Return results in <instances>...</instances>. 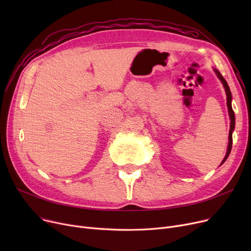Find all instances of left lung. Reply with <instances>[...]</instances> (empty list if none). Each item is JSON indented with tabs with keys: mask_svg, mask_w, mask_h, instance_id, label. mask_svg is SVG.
<instances>
[{
	"mask_svg": "<svg viewBox=\"0 0 251 251\" xmlns=\"http://www.w3.org/2000/svg\"><path fill=\"white\" fill-rule=\"evenodd\" d=\"M215 72L217 74V76L220 78V80L222 81L224 87H225V90H226V95H227V105H228V111H229V115H230V120H231V124H230V131H229V144H228V150H227V153L225 155V157H224L223 162L221 163V165L225 162L227 160V157L229 156L230 152H231V149H232V141H233V138H232V132L233 130L235 128V114H234V111L232 109V105H231V100H232V95H231V91H230V88H229V85L227 83V81L225 80V78H224L222 76V74L215 69Z\"/></svg>",
	"mask_w": 251,
	"mask_h": 251,
	"instance_id": "left-lung-1",
	"label": "left lung"
}]
</instances>
